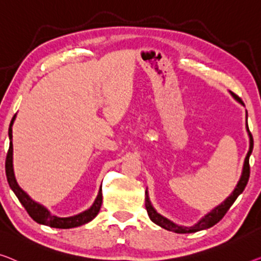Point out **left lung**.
I'll return each mask as SVG.
<instances>
[{"mask_svg":"<svg viewBox=\"0 0 261 261\" xmlns=\"http://www.w3.org/2000/svg\"><path fill=\"white\" fill-rule=\"evenodd\" d=\"M233 96L238 99V97H237L236 95H233ZM247 131H248V136H250V150H248L246 158H245V164H244L242 178H240V180L238 182V185H237V188L234 189V191L232 192L231 196L228 197L227 199L224 201V203H221L219 206H217L215 210H212L208 215H206L203 219H201L198 224L194 225V226L186 227V226H179V225L172 223V221H170L169 219H166V218H164L163 216L159 215V213L155 212V210L152 207V205H151V203H150L149 197H147V192H146L145 207H146L147 215H149L150 219L152 220L154 224H157L161 227L165 228V230H169V231H172L176 233H193V232L205 230V228L212 227L213 225H216L218 223V221H220L221 219H223V217L226 215V212L230 210L232 204L234 203L239 194L244 191L245 188H246L248 178H250V155L252 153V150H253V137H252L250 129H248V125H247Z\"/></svg>","mask_w":261,"mask_h":261,"instance_id":"obj_1","label":"left lung"}]
</instances>
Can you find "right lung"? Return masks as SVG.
<instances>
[{"instance_id": "add662e5", "label": "right lung", "mask_w": 261, "mask_h": 261, "mask_svg": "<svg viewBox=\"0 0 261 261\" xmlns=\"http://www.w3.org/2000/svg\"><path fill=\"white\" fill-rule=\"evenodd\" d=\"M15 119V116L11 119L10 125H9V149H8L7 157H6V176L8 184L13 190L14 193L16 194L18 198L19 203L23 205V207L25 208V211L28 212V215L33 218V219L38 224H43L46 226L50 227H56V228H71V227H77L81 226V225H84L91 221L93 218L98 215L100 206H102V188H100L98 196H97L95 203L91 206L90 208L87 210V211L80 213V215L69 217V218H58L56 216L50 215V212L46 210L44 206L37 204L36 201L30 199V197L21 188L17 185L16 179H15L14 171H13V142H11V138H13V130H11V125H13Z\"/></svg>"}]
</instances>
